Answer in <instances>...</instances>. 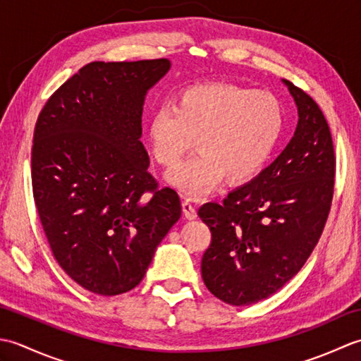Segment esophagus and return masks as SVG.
<instances>
[{
  "label": "esophagus",
  "mask_w": 361,
  "mask_h": 361,
  "mask_svg": "<svg viewBox=\"0 0 361 361\" xmlns=\"http://www.w3.org/2000/svg\"><path fill=\"white\" fill-rule=\"evenodd\" d=\"M183 212H185V217L188 220L197 219V209H195V206L190 203V200L183 202Z\"/></svg>",
  "instance_id": "34e87169"
}]
</instances>
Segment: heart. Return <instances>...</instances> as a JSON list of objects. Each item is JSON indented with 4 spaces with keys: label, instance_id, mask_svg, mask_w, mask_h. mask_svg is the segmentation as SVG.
<instances>
[{
    "label": "heart",
    "instance_id": "heart-1",
    "mask_svg": "<svg viewBox=\"0 0 361 361\" xmlns=\"http://www.w3.org/2000/svg\"><path fill=\"white\" fill-rule=\"evenodd\" d=\"M286 111L268 90L203 83L183 90L173 105L152 113L147 135L152 157L173 167L195 140L197 153L166 175L189 197H203L221 178L245 183L262 171L278 145Z\"/></svg>",
    "mask_w": 361,
    "mask_h": 361
}]
</instances>
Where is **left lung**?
Returning <instances> with one entry per match:
<instances>
[{
  "mask_svg": "<svg viewBox=\"0 0 361 361\" xmlns=\"http://www.w3.org/2000/svg\"><path fill=\"white\" fill-rule=\"evenodd\" d=\"M282 82L299 118L287 147L224 203L198 209L212 235L202 259V278L214 296L231 305L256 304L286 286L317 247L331 211V130L307 93Z\"/></svg>",
  "mask_w": 361,
  "mask_h": 361,
  "instance_id": "left-lung-1",
  "label": "left lung"
}]
</instances>
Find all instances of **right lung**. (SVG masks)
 Segmentation results:
<instances>
[{"label": "right lung", "instance_id": "1", "mask_svg": "<svg viewBox=\"0 0 361 361\" xmlns=\"http://www.w3.org/2000/svg\"><path fill=\"white\" fill-rule=\"evenodd\" d=\"M167 59L93 62L54 93L37 119L32 189L54 257L96 295L135 288L181 217V202L149 173L141 142L149 90Z\"/></svg>", "mask_w": 361, "mask_h": 361}]
</instances>
